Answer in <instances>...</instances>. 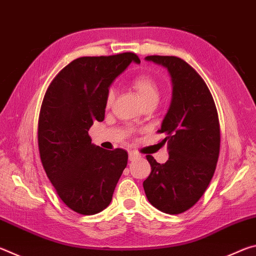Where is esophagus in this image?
<instances>
[{"label": "esophagus", "instance_id": "esophagus-1", "mask_svg": "<svg viewBox=\"0 0 256 256\" xmlns=\"http://www.w3.org/2000/svg\"><path fill=\"white\" fill-rule=\"evenodd\" d=\"M138 157H141L140 154H138L136 151H130L128 152V159L131 160V162H133V160H136V159H138Z\"/></svg>", "mask_w": 256, "mask_h": 256}]
</instances>
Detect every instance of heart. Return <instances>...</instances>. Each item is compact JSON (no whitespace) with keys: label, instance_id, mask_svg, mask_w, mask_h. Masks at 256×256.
<instances>
[{"label":"heart","instance_id":"1","mask_svg":"<svg viewBox=\"0 0 256 256\" xmlns=\"http://www.w3.org/2000/svg\"><path fill=\"white\" fill-rule=\"evenodd\" d=\"M132 86L140 97V100L144 105L146 104L154 102L157 104L160 96V88L158 82L154 76L149 74H141L134 78L132 80ZM115 92L112 89L108 90L106 94V107H110L114 102Z\"/></svg>","mask_w":256,"mask_h":256}]
</instances>
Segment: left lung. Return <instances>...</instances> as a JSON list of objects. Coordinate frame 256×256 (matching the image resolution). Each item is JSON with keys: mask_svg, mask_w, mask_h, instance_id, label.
<instances>
[{"mask_svg": "<svg viewBox=\"0 0 256 256\" xmlns=\"http://www.w3.org/2000/svg\"><path fill=\"white\" fill-rule=\"evenodd\" d=\"M166 68L172 98L159 133H164L170 158L164 164L146 156L151 172L144 182L146 198L168 214H178L200 200L214 174L220 151L216 104L200 74L176 56H146Z\"/></svg>", "mask_w": 256, "mask_h": 256, "instance_id": "1", "label": "left lung"}]
</instances>
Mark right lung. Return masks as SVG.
I'll return each mask as SVG.
<instances>
[{
	"label": "right lung",
	"mask_w": 256,
	"mask_h": 256,
	"mask_svg": "<svg viewBox=\"0 0 256 256\" xmlns=\"http://www.w3.org/2000/svg\"><path fill=\"white\" fill-rule=\"evenodd\" d=\"M132 60L140 63L134 53L76 58L54 78L42 99L38 120L42 167L60 200L80 214L110 206L128 164L126 151L92 144L88 131L104 120L108 88Z\"/></svg>",
	"instance_id": "right-lung-1"
}]
</instances>
